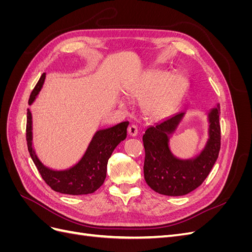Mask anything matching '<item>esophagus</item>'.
I'll use <instances>...</instances> for the list:
<instances>
[{
	"instance_id": "esophagus-1",
	"label": "esophagus",
	"mask_w": 252,
	"mask_h": 252,
	"mask_svg": "<svg viewBox=\"0 0 252 252\" xmlns=\"http://www.w3.org/2000/svg\"><path fill=\"white\" fill-rule=\"evenodd\" d=\"M128 134L130 136H136L138 135V127L135 125H130L128 127Z\"/></svg>"
}]
</instances>
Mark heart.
<instances>
[{
	"instance_id": "obj_1",
	"label": "heart",
	"mask_w": 252,
	"mask_h": 252,
	"mask_svg": "<svg viewBox=\"0 0 252 252\" xmlns=\"http://www.w3.org/2000/svg\"><path fill=\"white\" fill-rule=\"evenodd\" d=\"M187 87L184 75L158 71L149 74L128 91L135 101L143 102V110L151 118L167 116L178 103Z\"/></svg>"
}]
</instances>
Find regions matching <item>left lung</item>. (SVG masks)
<instances>
[{"mask_svg":"<svg viewBox=\"0 0 252 252\" xmlns=\"http://www.w3.org/2000/svg\"><path fill=\"white\" fill-rule=\"evenodd\" d=\"M220 113V105L209 111V139L201 154L192 158L174 157L169 148V135L177 129L185 112L175 113L146 129L143 134L144 178L151 189L159 194L178 196L191 192L202 184L219 157Z\"/></svg>","mask_w":252,"mask_h":252,"instance_id":"8db88e82","label":"left lung"}]
</instances>
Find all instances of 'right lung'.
<instances>
[{"mask_svg": "<svg viewBox=\"0 0 252 252\" xmlns=\"http://www.w3.org/2000/svg\"><path fill=\"white\" fill-rule=\"evenodd\" d=\"M45 78L46 73H43L30 94L29 105L33 103L39 94ZM128 124V122H122L116 126L97 130L88 145L86 152L77 164L65 170H53L43 165L35 155L32 146V116L28 108L26 125L28 151L43 180L52 190L64 194H89L103 185L108 159L114 148L126 139Z\"/></svg>", "mask_w": 252, "mask_h": 252, "instance_id": "obj_1", "label": "right lung"}]
</instances>
